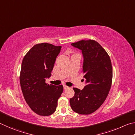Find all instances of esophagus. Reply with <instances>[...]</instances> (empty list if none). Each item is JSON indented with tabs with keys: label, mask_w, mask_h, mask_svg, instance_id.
I'll list each match as a JSON object with an SVG mask.
<instances>
[{
	"label": "esophagus",
	"mask_w": 135,
	"mask_h": 135,
	"mask_svg": "<svg viewBox=\"0 0 135 135\" xmlns=\"http://www.w3.org/2000/svg\"><path fill=\"white\" fill-rule=\"evenodd\" d=\"M63 88H64V89H68V88H69V86H66V85H63Z\"/></svg>",
	"instance_id": "34e87169"
}]
</instances>
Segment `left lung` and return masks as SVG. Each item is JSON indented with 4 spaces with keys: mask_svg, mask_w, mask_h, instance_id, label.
<instances>
[{
    "mask_svg": "<svg viewBox=\"0 0 135 135\" xmlns=\"http://www.w3.org/2000/svg\"><path fill=\"white\" fill-rule=\"evenodd\" d=\"M82 50L84 56L82 72L86 85L83 89L74 88L75 95L70 99L72 109L80 114L95 112L104 102L110 90L113 69L110 56L93 40H82L71 44Z\"/></svg>",
    "mask_w": 135,
    "mask_h": 135,
    "instance_id": "1",
    "label": "left lung"
}]
</instances>
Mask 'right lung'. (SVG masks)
<instances>
[{"instance_id": "obj_1", "label": "right lung", "mask_w": 135, "mask_h": 135, "mask_svg": "<svg viewBox=\"0 0 135 135\" xmlns=\"http://www.w3.org/2000/svg\"><path fill=\"white\" fill-rule=\"evenodd\" d=\"M61 48L47 42L37 44L22 60L20 80L23 97L31 109L40 115L47 116L54 113L63 93L62 85L46 83Z\"/></svg>"}]
</instances>
